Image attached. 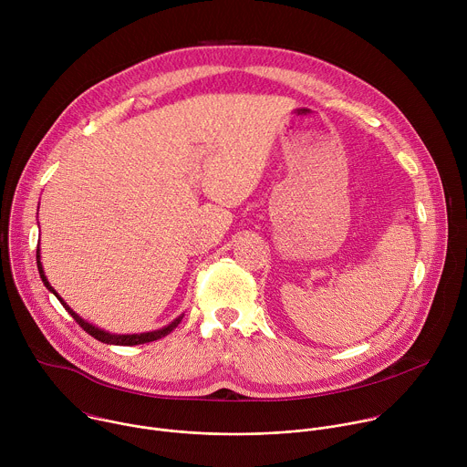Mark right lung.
Here are the masks:
<instances>
[{
    "mask_svg": "<svg viewBox=\"0 0 467 467\" xmlns=\"http://www.w3.org/2000/svg\"><path fill=\"white\" fill-rule=\"evenodd\" d=\"M36 265H38V274H40V279H42V283L46 285V288L49 290V292H53L55 294V297L62 303V306L70 312V316L81 325V328L83 330H87L90 337H94L96 340H99V342H103V344H112V346H139V344H148V342H155V340H161V338H164V337H168L170 332L181 323V319H182V316H179L177 319H173L168 327H164V328H161V330H153V332H144V335H110V332H105V330H101V328H98V327H94V325H90V323H87L85 319H81L68 305H66L60 297H58V294L53 290V286L47 283V279H46V275H44V270H42V264H40V249H36Z\"/></svg>",
    "mask_w": 467,
    "mask_h": 467,
    "instance_id": "obj_1",
    "label": "right lung"
}]
</instances>
